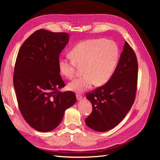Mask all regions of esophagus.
<instances>
[{
    "label": "esophagus",
    "instance_id": "esophagus-1",
    "mask_svg": "<svg viewBox=\"0 0 160 160\" xmlns=\"http://www.w3.org/2000/svg\"><path fill=\"white\" fill-rule=\"evenodd\" d=\"M82 96L80 95H77V100H78V101H80V100H81L82 99Z\"/></svg>",
    "mask_w": 160,
    "mask_h": 160
}]
</instances>
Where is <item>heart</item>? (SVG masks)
Here are the masks:
<instances>
[{
  "label": "heart",
  "mask_w": 160,
  "mask_h": 160,
  "mask_svg": "<svg viewBox=\"0 0 160 160\" xmlns=\"http://www.w3.org/2000/svg\"><path fill=\"white\" fill-rule=\"evenodd\" d=\"M119 48L114 41L91 39L80 42L71 50L72 59L58 60L60 72L67 78H72L76 66H82L83 76L68 84L69 90L82 93L94 83L101 86L110 79L119 60Z\"/></svg>",
  "instance_id": "heart-1"
}]
</instances>
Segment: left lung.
Wrapping results in <instances>:
<instances>
[{
  "label": "left lung",
  "instance_id": "obj_1",
  "mask_svg": "<svg viewBox=\"0 0 160 160\" xmlns=\"http://www.w3.org/2000/svg\"><path fill=\"white\" fill-rule=\"evenodd\" d=\"M137 58L127 41L112 77L106 84L88 93L93 112L85 120L88 127L106 132L115 127L130 111L136 97Z\"/></svg>",
  "mask_w": 160,
  "mask_h": 160
}]
</instances>
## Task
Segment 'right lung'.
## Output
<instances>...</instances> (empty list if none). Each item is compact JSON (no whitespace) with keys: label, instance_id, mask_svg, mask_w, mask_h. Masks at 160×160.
<instances>
[{"label":"right lung","instance_id":"right-lung-1","mask_svg":"<svg viewBox=\"0 0 160 160\" xmlns=\"http://www.w3.org/2000/svg\"><path fill=\"white\" fill-rule=\"evenodd\" d=\"M67 33L40 29L22 45L17 57L13 86L24 120L35 130L47 132L60 124L77 97L65 87L58 69L59 56L69 41Z\"/></svg>","mask_w":160,"mask_h":160}]
</instances>
